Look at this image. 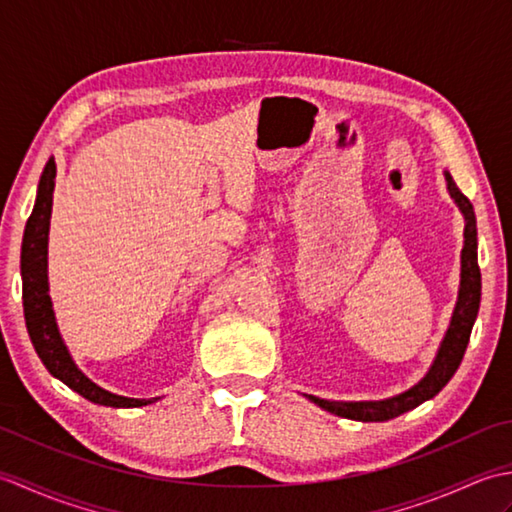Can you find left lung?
<instances>
[{
    "mask_svg": "<svg viewBox=\"0 0 512 512\" xmlns=\"http://www.w3.org/2000/svg\"><path fill=\"white\" fill-rule=\"evenodd\" d=\"M447 178L449 195L460 206L464 215V248H462V275H460V292L458 303H455L451 325L444 341L436 354L431 369L418 385L402 391V394L387 398V400H363V402H343V400H325L317 396H306L314 405L334 413V416L361 420V422H385L400 416V413L416 409L424 400H429L438 394V391L449 383L455 369L460 367L462 356L466 352V345L471 339V330L480 310V297H482V275L480 266H477V226H475V213L469 198L458 189L453 182L451 173L444 171Z\"/></svg>",
    "mask_w": 512,
    "mask_h": 512,
    "instance_id": "left-lung-1",
    "label": "left lung"
}]
</instances>
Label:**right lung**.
I'll return each instance as SVG.
<instances>
[{"mask_svg": "<svg viewBox=\"0 0 512 512\" xmlns=\"http://www.w3.org/2000/svg\"><path fill=\"white\" fill-rule=\"evenodd\" d=\"M54 178H57V165L54 158L46 162V169L41 173L35 209H32L24 242H21V297H24V317L30 341L35 345L41 363L46 365L48 372L59 378L61 383L68 385L76 394L85 400L96 402L105 407H145L156 402L158 398H127L118 396L99 387L85 376L79 367L74 365L72 356L65 347L57 319H54L52 301L48 295V231H50V213H52V193Z\"/></svg>", "mask_w": 512, "mask_h": 512, "instance_id": "1", "label": "right lung"}]
</instances>
